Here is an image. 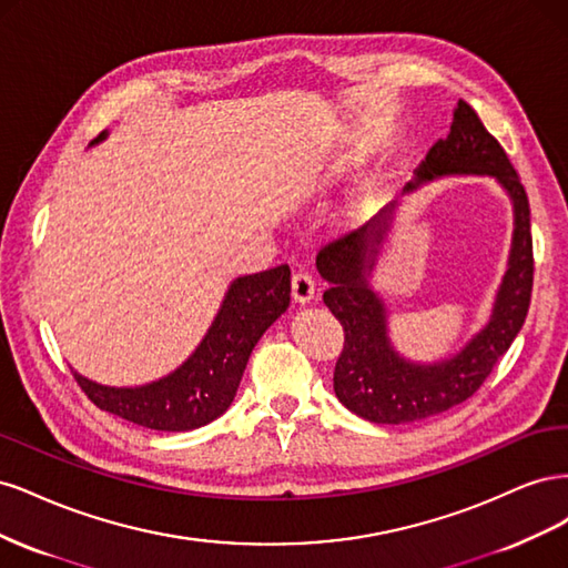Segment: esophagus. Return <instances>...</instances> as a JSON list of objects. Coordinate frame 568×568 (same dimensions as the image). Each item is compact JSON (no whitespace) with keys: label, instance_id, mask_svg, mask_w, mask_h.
<instances>
[{"label":"esophagus","instance_id":"34e87169","mask_svg":"<svg viewBox=\"0 0 568 568\" xmlns=\"http://www.w3.org/2000/svg\"><path fill=\"white\" fill-rule=\"evenodd\" d=\"M291 294H294L296 303H311L315 298V280L311 272H294V277H291Z\"/></svg>","mask_w":568,"mask_h":568}]
</instances>
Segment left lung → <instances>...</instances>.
I'll use <instances>...</instances> for the list:
<instances>
[{
  "instance_id": "obj_1",
  "label": "left lung",
  "mask_w": 568,
  "mask_h": 568,
  "mask_svg": "<svg viewBox=\"0 0 568 568\" xmlns=\"http://www.w3.org/2000/svg\"><path fill=\"white\" fill-rule=\"evenodd\" d=\"M443 175H490L514 205V236L507 272L493 315L457 355L434 365L409 363L388 338L386 305L369 277L382 251L395 203L363 230L317 253V270L329 282L324 303L341 322L343 351L334 369V393L357 417L374 424H407L440 415L480 388L521 332L532 291V239L526 189L500 142L484 128L467 101H457L450 134L428 149L417 180L405 192Z\"/></svg>"
}]
</instances>
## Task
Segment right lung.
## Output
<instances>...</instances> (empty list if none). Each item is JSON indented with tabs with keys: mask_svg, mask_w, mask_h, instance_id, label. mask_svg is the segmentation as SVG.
Instances as JSON below:
<instances>
[{
	"mask_svg": "<svg viewBox=\"0 0 568 568\" xmlns=\"http://www.w3.org/2000/svg\"><path fill=\"white\" fill-rule=\"evenodd\" d=\"M106 132L99 134L101 142ZM291 301L288 265L246 274L230 284L227 296L199 348L175 372L134 388H113L75 379L84 395L111 415L153 432H192L225 412L242 382L251 351Z\"/></svg>",
	"mask_w": 568,
	"mask_h": 568,
	"instance_id": "1",
	"label": "right lung"
}]
</instances>
